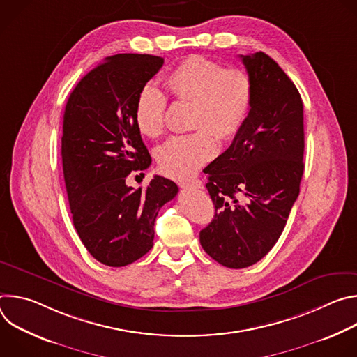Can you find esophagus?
Listing matches in <instances>:
<instances>
[{"label":"esophagus","mask_w":357,"mask_h":357,"mask_svg":"<svg viewBox=\"0 0 357 357\" xmlns=\"http://www.w3.org/2000/svg\"><path fill=\"white\" fill-rule=\"evenodd\" d=\"M182 188H190V189H199L202 188V182L199 179H192V181H185V182H181L179 183Z\"/></svg>","instance_id":"obj_1"}]
</instances>
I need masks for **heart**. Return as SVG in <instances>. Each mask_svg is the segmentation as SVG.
I'll use <instances>...</instances> for the list:
<instances>
[{"instance_id":"b5f03b06","label":"heart","mask_w":357,"mask_h":357,"mask_svg":"<svg viewBox=\"0 0 357 357\" xmlns=\"http://www.w3.org/2000/svg\"><path fill=\"white\" fill-rule=\"evenodd\" d=\"M169 96L190 103V134L171 138L157 154L161 171L172 178H188L216 154V139H233L244 126L252 105L250 75L238 68L202 55L181 61L164 79ZM167 97L155 86H144L135 100L134 120L139 132L158 138L165 131Z\"/></svg>"}]
</instances>
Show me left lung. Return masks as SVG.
<instances>
[{
    "instance_id": "left-lung-1",
    "label": "left lung",
    "mask_w": 357,
    "mask_h": 357,
    "mask_svg": "<svg viewBox=\"0 0 357 357\" xmlns=\"http://www.w3.org/2000/svg\"><path fill=\"white\" fill-rule=\"evenodd\" d=\"M240 58L252 80V105L231 145L203 169L216 213L199 234L203 250L229 268L256 264L274 247L305 167L298 89L264 52Z\"/></svg>"
}]
</instances>
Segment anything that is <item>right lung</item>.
I'll use <instances>...</instances> for the list:
<instances>
[{"mask_svg": "<svg viewBox=\"0 0 357 357\" xmlns=\"http://www.w3.org/2000/svg\"><path fill=\"white\" fill-rule=\"evenodd\" d=\"M162 65L161 56H110L77 83L65 107L62 164L73 225L109 267L128 266L152 248L158 212L179 190L160 175L144 189L127 185L130 174L151 165L134 107Z\"/></svg>", "mask_w": 357, "mask_h": 357, "instance_id": "add662e5", "label": "right lung"}]
</instances>
